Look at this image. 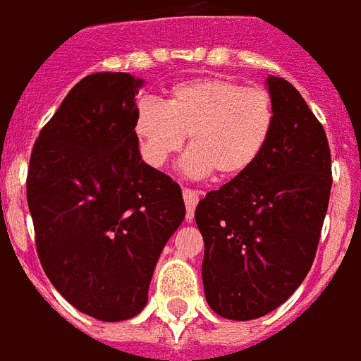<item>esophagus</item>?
<instances>
[{
	"label": "esophagus",
	"instance_id": "esophagus-1",
	"mask_svg": "<svg viewBox=\"0 0 361 361\" xmlns=\"http://www.w3.org/2000/svg\"><path fill=\"white\" fill-rule=\"evenodd\" d=\"M183 197H184V204H186V221H192L194 220L195 207H197L199 203V194L195 192V190L184 188Z\"/></svg>",
	"mask_w": 361,
	"mask_h": 361
}]
</instances>
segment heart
<instances>
[{
  "label": "heart",
  "mask_w": 361,
  "mask_h": 361,
  "mask_svg": "<svg viewBox=\"0 0 361 361\" xmlns=\"http://www.w3.org/2000/svg\"><path fill=\"white\" fill-rule=\"evenodd\" d=\"M276 123L270 94L226 78H194L173 85L166 104L145 100L134 130L152 167L169 162L190 135L183 171L192 178H236L267 149Z\"/></svg>",
  "instance_id": "obj_1"
}]
</instances>
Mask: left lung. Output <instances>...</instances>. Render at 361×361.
<instances>
[{
  "mask_svg": "<svg viewBox=\"0 0 361 361\" xmlns=\"http://www.w3.org/2000/svg\"><path fill=\"white\" fill-rule=\"evenodd\" d=\"M276 123L250 171L209 192L195 209L204 240V298L231 321L283 304L315 259L331 188L324 128L302 94L268 76Z\"/></svg>",
  "mask_w": 361,
  "mask_h": 361,
  "instance_id": "1",
  "label": "left lung"
}]
</instances>
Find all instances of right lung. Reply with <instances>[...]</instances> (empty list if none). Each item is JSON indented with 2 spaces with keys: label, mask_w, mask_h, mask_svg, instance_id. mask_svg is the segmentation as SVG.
Listing matches in <instances>:
<instances>
[{
  "label": "right lung",
  "mask_w": 361,
  "mask_h": 361,
  "mask_svg": "<svg viewBox=\"0 0 361 361\" xmlns=\"http://www.w3.org/2000/svg\"><path fill=\"white\" fill-rule=\"evenodd\" d=\"M141 87L128 72L83 78L40 130L27 171L46 276L78 311L104 322L141 313L158 257L186 216L180 186L141 160Z\"/></svg>",
  "instance_id": "right-lung-1"
}]
</instances>
